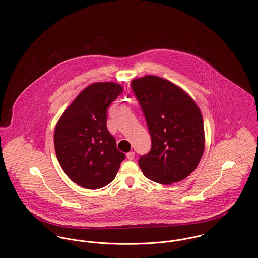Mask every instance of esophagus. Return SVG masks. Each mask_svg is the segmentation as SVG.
Here are the masks:
<instances>
[{"label":"esophagus","instance_id":"1","mask_svg":"<svg viewBox=\"0 0 258 258\" xmlns=\"http://www.w3.org/2000/svg\"><path fill=\"white\" fill-rule=\"evenodd\" d=\"M127 159L128 160H134V158H135V153L134 152H129V153H127Z\"/></svg>","mask_w":258,"mask_h":258}]
</instances>
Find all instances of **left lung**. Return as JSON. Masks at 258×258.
<instances>
[{
  "label": "left lung",
  "mask_w": 258,
  "mask_h": 258,
  "mask_svg": "<svg viewBox=\"0 0 258 258\" xmlns=\"http://www.w3.org/2000/svg\"><path fill=\"white\" fill-rule=\"evenodd\" d=\"M151 136V150L139 159L149 180L170 184L185 179L199 165L205 148L201 111L172 82L147 75L131 82Z\"/></svg>",
  "instance_id": "obj_1"
}]
</instances>
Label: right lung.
<instances>
[{
	"label": "right lung",
	"instance_id": "1",
	"mask_svg": "<svg viewBox=\"0 0 258 258\" xmlns=\"http://www.w3.org/2000/svg\"><path fill=\"white\" fill-rule=\"evenodd\" d=\"M123 92L121 85H89L62 114L54 131L57 160L75 184L97 189L115 179L125 154L107 130V110Z\"/></svg>",
	"mask_w": 258,
	"mask_h": 258
}]
</instances>
